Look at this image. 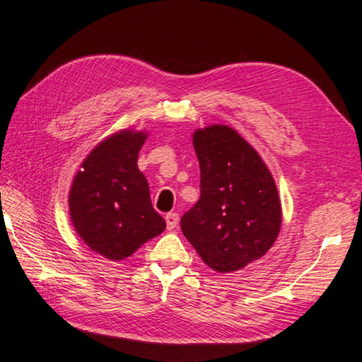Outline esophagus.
<instances>
[{"label": "esophagus", "instance_id": "34e87169", "mask_svg": "<svg viewBox=\"0 0 362 362\" xmlns=\"http://www.w3.org/2000/svg\"><path fill=\"white\" fill-rule=\"evenodd\" d=\"M166 225H168V230H174L175 226L179 225V214L169 212L166 216Z\"/></svg>", "mask_w": 362, "mask_h": 362}]
</instances>
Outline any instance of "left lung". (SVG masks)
Segmentation results:
<instances>
[{
  "mask_svg": "<svg viewBox=\"0 0 362 362\" xmlns=\"http://www.w3.org/2000/svg\"><path fill=\"white\" fill-rule=\"evenodd\" d=\"M201 196L180 226L207 267L231 273L265 255L276 241L283 209L276 183L259 153L233 127L193 132Z\"/></svg>",
  "mask_w": 362,
  "mask_h": 362,
  "instance_id": "obj_1",
  "label": "left lung"
}]
</instances>
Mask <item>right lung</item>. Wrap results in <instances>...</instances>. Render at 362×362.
<instances>
[{
	"label": "right lung",
	"mask_w": 362,
	"mask_h": 362,
	"mask_svg": "<svg viewBox=\"0 0 362 362\" xmlns=\"http://www.w3.org/2000/svg\"><path fill=\"white\" fill-rule=\"evenodd\" d=\"M146 137L144 131L122 129L103 139L71 182L69 206L75 231L86 246L108 260H124L166 228L137 168Z\"/></svg>",
	"instance_id": "right-lung-1"
}]
</instances>
